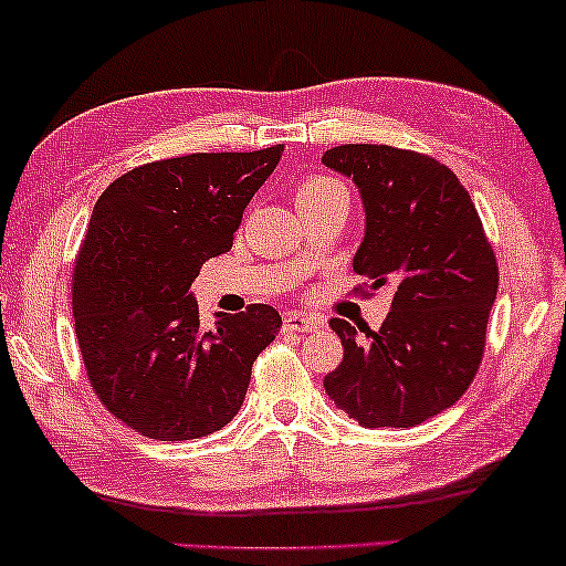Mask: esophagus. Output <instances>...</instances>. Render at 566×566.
I'll use <instances>...</instances> for the list:
<instances>
[{
  "mask_svg": "<svg viewBox=\"0 0 566 566\" xmlns=\"http://www.w3.org/2000/svg\"><path fill=\"white\" fill-rule=\"evenodd\" d=\"M283 322H285V327L293 329V333H312V329L322 327V322H319V319L310 317V314H298V312L285 314V319H283Z\"/></svg>",
  "mask_w": 566,
  "mask_h": 566,
  "instance_id": "obj_1",
  "label": "esophagus"
}]
</instances>
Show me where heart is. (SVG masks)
Wrapping results in <instances>:
<instances>
[{
	"label": "heart",
	"instance_id": "b5f03b06",
	"mask_svg": "<svg viewBox=\"0 0 566 566\" xmlns=\"http://www.w3.org/2000/svg\"><path fill=\"white\" fill-rule=\"evenodd\" d=\"M329 195H346L348 197V189L343 187L340 181L327 179V176H312V179L301 181V187L296 192V202L304 205L312 200H322V197H329Z\"/></svg>",
	"mask_w": 566,
	"mask_h": 566
}]
</instances>
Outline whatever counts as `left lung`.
I'll return each instance as SVG.
<instances>
[{"instance_id": "1", "label": "left lung", "mask_w": 566, "mask_h": 566, "mask_svg": "<svg viewBox=\"0 0 566 566\" xmlns=\"http://www.w3.org/2000/svg\"><path fill=\"white\" fill-rule=\"evenodd\" d=\"M322 164L354 181L364 241L354 270L390 289L377 333L333 319L343 361L325 377L366 429H408L462 398L479 371L499 289L494 249L465 187L439 160L390 145H340Z\"/></svg>"}]
</instances>
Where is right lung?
Instances as JSON below:
<instances>
[{
	"instance_id": "1",
	"label": "right lung",
	"mask_w": 566,
	"mask_h": 566,
	"mask_svg": "<svg viewBox=\"0 0 566 566\" xmlns=\"http://www.w3.org/2000/svg\"><path fill=\"white\" fill-rule=\"evenodd\" d=\"M281 156L283 145L156 160L95 202L72 281L75 333L95 395L137 434L185 442L239 413L254 358L283 319L252 304L202 329L192 281L229 252Z\"/></svg>"
}]
</instances>
